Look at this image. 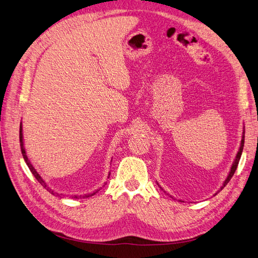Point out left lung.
Masks as SVG:
<instances>
[{"instance_id": "obj_1", "label": "left lung", "mask_w": 258, "mask_h": 258, "mask_svg": "<svg viewBox=\"0 0 258 258\" xmlns=\"http://www.w3.org/2000/svg\"><path fill=\"white\" fill-rule=\"evenodd\" d=\"M243 145H244V131H243V137H242V141H241V146H240V150H239V152H238V154H237V156H236V159H235V161H233V163H232V167H231L230 172H229V174H228L227 178H226V181L224 182V185L222 186V188H224V187H225L226 185H227V183L230 181V178L232 177V175L235 174L236 170H237V167H238L239 160H240V157H241L242 151H243ZM160 188H161V187H160Z\"/></svg>"}]
</instances>
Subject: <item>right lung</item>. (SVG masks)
Wrapping results in <instances>:
<instances>
[{
  "mask_svg": "<svg viewBox=\"0 0 258 258\" xmlns=\"http://www.w3.org/2000/svg\"><path fill=\"white\" fill-rule=\"evenodd\" d=\"M19 140H20V147H21V153H22V156H23V159H25V161L27 162V165H28V167H29V169H30V171L31 172H32V174L35 176V178L37 179L38 182L41 183V185H43L45 188H47V190H49L50 191V189H49V187H47V185H46V183L43 181V178L41 177V175L38 174L37 172H36V170L33 168V166L31 165V162L29 161V159H28V157H27V155H26V151H25V147H23V140H22V128H21V126H20V129H19ZM98 191V190H97ZM97 191H95V192H92V194H89V195H85V196H83V197H91V196H93V195H95ZM53 191L51 190V194H52ZM72 198H82V196H74V197H72Z\"/></svg>",
  "mask_w": 258,
  "mask_h": 258,
  "instance_id": "add662e5",
  "label": "right lung"
}]
</instances>
